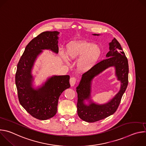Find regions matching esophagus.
I'll use <instances>...</instances> for the list:
<instances>
[{
    "label": "esophagus",
    "mask_w": 146,
    "mask_h": 146,
    "mask_svg": "<svg viewBox=\"0 0 146 146\" xmlns=\"http://www.w3.org/2000/svg\"><path fill=\"white\" fill-rule=\"evenodd\" d=\"M76 81H77V79H76V77H71L70 78V86L72 87L74 86V84H76Z\"/></svg>",
    "instance_id": "34e87169"
}]
</instances>
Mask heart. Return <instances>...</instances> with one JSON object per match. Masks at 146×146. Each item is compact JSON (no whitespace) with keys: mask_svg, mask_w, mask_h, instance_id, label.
<instances>
[{"mask_svg":"<svg viewBox=\"0 0 146 146\" xmlns=\"http://www.w3.org/2000/svg\"><path fill=\"white\" fill-rule=\"evenodd\" d=\"M59 54L66 59L63 52L60 51ZM100 55V50L98 47L86 41L71 42L66 47V55L69 60H75L81 57L78 62V68L82 71L90 69L97 61Z\"/></svg>","mask_w":146,"mask_h":146,"instance_id":"heart-1","label":"heart"}]
</instances>
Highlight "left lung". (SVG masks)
I'll use <instances>...</instances> for the list:
<instances>
[{
	"label": "left lung",
	"mask_w": 146,
	"mask_h": 146,
	"mask_svg": "<svg viewBox=\"0 0 146 146\" xmlns=\"http://www.w3.org/2000/svg\"><path fill=\"white\" fill-rule=\"evenodd\" d=\"M99 36V35L94 34ZM110 51L106 54L108 58L99 62L91 69L82 75L80 84L76 88L77 93V114L79 117L88 122H94L113 114L117 110L123 94L128 84L129 66L127 58L116 38L109 43ZM114 66L116 75L121 81L119 92L109 102L98 105L90 101L89 106L84 103L85 100L90 99L91 81L92 79L107 68Z\"/></svg>",
	"instance_id": "left-lung-1"
}]
</instances>
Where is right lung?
Returning a JSON list of instances; mask_svg holds the SVG:
<instances>
[{
  "label": "right lung",
  "mask_w": 146,
  "mask_h": 146,
  "mask_svg": "<svg viewBox=\"0 0 146 146\" xmlns=\"http://www.w3.org/2000/svg\"><path fill=\"white\" fill-rule=\"evenodd\" d=\"M59 33L57 31H47L33 38L17 65L15 84L19 102L32 117L40 120L48 119L56 114L60 94L70 87V76L65 75L52 76L38 89L32 87L31 70L34 62L43 50L58 53Z\"/></svg>",
  "instance_id": "right-lung-1"
}]
</instances>
